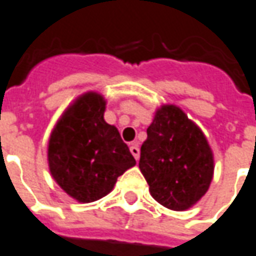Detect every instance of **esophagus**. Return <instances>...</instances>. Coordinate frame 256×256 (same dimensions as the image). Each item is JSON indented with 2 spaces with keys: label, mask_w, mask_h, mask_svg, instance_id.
Segmentation results:
<instances>
[{
  "label": "esophagus",
  "mask_w": 256,
  "mask_h": 256,
  "mask_svg": "<svg viewBox=\"0 0 256 256\" xmlns=\"http://www.w3.org/2000/svg\"><path fill=\"white\" fill-rule=\"evenodd\" d=\"M130 150H131L132 156L135 157V160H139V156H140V150H139V146H138V144H135V143H132L131 148H130Z\"/></svg>",
  "instance_id": "1"
}]
</instances>
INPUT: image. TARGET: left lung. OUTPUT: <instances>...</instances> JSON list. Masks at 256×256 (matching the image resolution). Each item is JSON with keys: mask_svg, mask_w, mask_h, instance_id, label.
Returning a JSON list of instances; mask_svg holds the SVG:
<instances>
[{"mask_svg": "<svg viewBox=\"0 0 256 256\" xmlns=\"http://www.w3.org/2000/svg\"><path fill=\"white\" fill-rule=\"evenodd\" d=\"M139 168L154 200L183 211L206 193L214 158L200 128L180 108L168 104L157 110L148 128Z\"/></svg>", "mask_w": 256, "mask_h": 256, "instance_id": "left-lung-1", "label": "left lung"}]
</instances>
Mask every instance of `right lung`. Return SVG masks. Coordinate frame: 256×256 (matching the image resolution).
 <instances>
[{
	"label": "right lung",
	"mask_w": 256,
	"mask_h": 256,
	"mask_svg": "<svg viewBox=\"0 0 256 256\" xmlns=\"http://www.w3.org/2000/svg\"><path fill=\"white\" fill-rule=\"evenodd\" d=\"M104 106L100 95L85 94L67 108L50 135V174L80 202L104 197L117 178L136 164L117 128L103 118Z\"/></svg>",
	"instance_id": "obj_1"
}]
</instances>
